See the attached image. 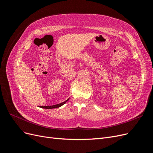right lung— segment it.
Listing matches in <instances>:
<instances>
[{"mask_svg": "<svg viewBox=\"0 0 153 153\" xmlns=\"http://www.w3.org/2000/svg\"><path fill=\"white\" fill-rule=\"evenodd\" d=\"M69 98H68V100H66L65 101H64V102L62 103H59V104H57V105H52V106H41L40 107L42 108H46V109H52V108H59L60 107V106H62L63 105L65 104L67 101L69 100Z\"/></svg>", "mask_w": 153, "mask_h": 153, "instance_id": "add662e5", "label": "right lung"}]
</instances>
